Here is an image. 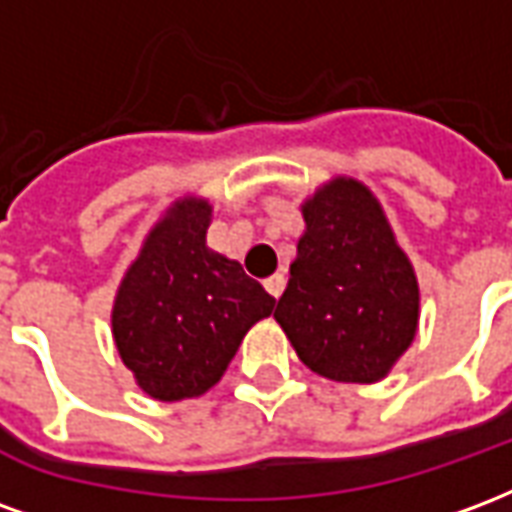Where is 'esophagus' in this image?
Returning <instances> with one entry per match:
<instances>
[{"label": "esophagus", "mask_w": 512, "mask_h": 512, "mask_svg": "<svg viewBox=\"0 0 512 512\" xmlns=\"http://www.w3.org/2000/svg\"><path fill=\"white\" fill-rule=\"evenodd\" d=\"M263 285H266V290L274 296V299H279V296H282V290H285V274H271Z\"/></svg>", "instance_id": "esophagus-1"}]
</instances>
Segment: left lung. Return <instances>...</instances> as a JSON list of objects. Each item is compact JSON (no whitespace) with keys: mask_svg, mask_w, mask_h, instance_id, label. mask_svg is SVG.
I'll use <instances>...</instances> for the list:
<instances>
[{"mask_svg":"<svg viewBox=\"0 0 512 512\" xmlns=\"http://www.w3.org/2000/svg\"><path fill=\"white\" fill-rule=\"evenodd\" d=\"M304 233L274 318L312 373L376 384L414 343L419 285L376 194L337 175L301 202Z\"/></svg>","mask_w":512,"mask_h":512,"instance_id":"8db88e82","label":"left lung"}]
</instances>
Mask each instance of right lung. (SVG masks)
Listing matches in <instances>:
<instances>
[{
  "mask_svg": "<svg viewBox=\"0 0 512 512\" xmlns=\"http://www.w3.org/2000/svg\"><path fill=\"white\" fill-rule=\"evenodd\" d=\"M211 216L213 205L197 194L172 202L117 288V354L153 400L205 395L222 381L244 334L277 304L238 260L205 244Z\"/></svg>",
  "mask_w": 512,
  "mask_h": 512,
  "instance_id": "add662e5",
  "label": "right lung"
}]
</instances>
